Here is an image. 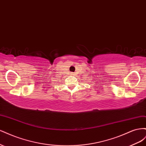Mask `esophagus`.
<instances>
[{
  "mask_svg": "<svg viewBox=\"0 0 146 146\" xmlns=\"http://www.w3.org/2000/svg\"><path fill=\"white\" fill-rule=\"evenodd\" d=\"M71 75H74V73H73V72H72V73H71Z\"/></svg>",
  "mask_w": 146,
  "mask_h": 146,
  "instance_id": "obj_1",
  "label": "esophagus"
}]
</instances>
